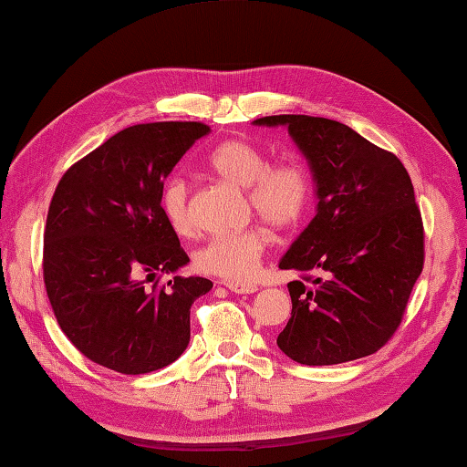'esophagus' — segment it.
I'll return each instance as SVG.
<instances>
[{
	"label": "esophagus",
	"instance_id": "1",
	"mask_svg": "<svg viewBox=\"0 0 467 467\" xmlns=\"http://www.w3.org/2000/svg\"><path fill=\"white\" fill-rule=\"evenodd\" d=\"M224 285L233 291V294H254L257 291V285L254 283H246V281H224Z\"/></svg>",
	"mask_w": 467,
	"mask_h": 467
}]
</instances>
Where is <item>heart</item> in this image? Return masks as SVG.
Returning a JSON list of instances; mask_svg holds the SVG:
<instances>
[{"mask_svg":"<svg viewBox=\"0 0 467 467\" xmlns=\"http://www.w3.org/2000/svg\"><path fill=\"white\" fill-rule=\"evenodd\" d=\"M208 166L228 184L246 188V198L263 223L291 228L304 218L312 200V176L297 160L269 163L259 145L233 137L216 145ZM190 186L182 176H171L161 190V213L178 234L192 231ZM267 249V234L259 226L214 234L194 253L198 271L224 279H246Z\"/></svg>","mask_w":467,"mask_h":467,"instance_id":"b5f03b06","label":"heart"}]
</instances>
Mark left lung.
Masks as SVG:
<instances>
[{"mask_svg": "<svg viewBox=\"0 0 467 467\" xmlns=\"http://www.w3.org/2000/svg\"><path fill=\"white\" fill-rule=\"evenodd\" d=\"M254 125L287 127L317 196L312 223L279 263L299 279L287 283L291 317L277 346L306 367L374 354L403 322L425 261L421 210L405 166L332 119L271 115Z\"/></svg>", "mask_w": 467, "mask_h": 467, "instance_id": "obj_1", "label": "left lung"}]
</instances>
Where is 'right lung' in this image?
<instances>
[{
  "label": "right lung",
  "mask_w": 467,
  "mask_h": 467,
  "mask_svg": "<svg viewBox=\"0 0 467 467\" xmlns=\"http://www.w3.org/2000/svg\"><path fill=\"white\" fill-rule=\"evenodd\" d=\"M198 121L131 125L70 166L44 228V285L60 330L100 367L145 374L190 342V307L204 277L145 281L190 261L161 213L163 180L194 141Z\"/></svg>",
  "instance_id": "1"
}]
</instances>
